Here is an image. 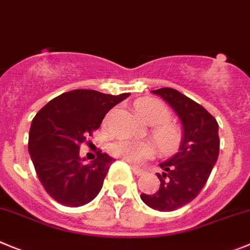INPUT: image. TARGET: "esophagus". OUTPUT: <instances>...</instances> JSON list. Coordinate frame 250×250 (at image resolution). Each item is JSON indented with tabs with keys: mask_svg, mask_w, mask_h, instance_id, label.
Listing matches in <instances>:
<instances>
[{
	"mask_svg": "<svg viewBox=\"0 0 250 250\" xmlns=\"http://www.w3.org/2000/svg\"><path fill=\"white\" fill-rule=\"evenodd\" d=\"M132 170H133V172H134V174L137 175V176H142V175L144 174V170L143 169H139V167H134V165H132Z\"/></svg>",
	"mask_w": 250,
	"mask_h": 250,
	"instance_id": "obj_1",
	"label": "esophagus"
}]
</instances>
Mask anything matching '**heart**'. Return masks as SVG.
I'll return each instance as SVG.
<instances>
[{
	"label": "heart",
	"instance_id": "obj_1",
	"mask_svg": "<svg viewBox=\"0 0 250 250\" xmlns=\"http://www.w3.org/2000/svg\"><path fill=\"white\" fill-rule=\"evenodd\" d=\"M137 111L146 123L153 125L151 136L157 142L160 150L171 153L178 148L183 138L181 128L170 122V111L167 104L155 99H142L136 104ZM113 157L121 158L129 164L141 165L151 159L155 148L146 141H120L109 146Z\"/></svg>",
	"mask_w": 250,
	"mask_h": 250
}]
</instances>
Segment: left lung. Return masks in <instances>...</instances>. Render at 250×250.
<instances>
[{"label":"left lung","instance_id":"obj_1","mask_svg":"<svg viewBox=\"0 0 250 250\" xmlns=\"http://www.w3.org/2000/svg\"><path fill=\"white\" fill-rule=\"evenodd\" d=\"M172 107L183 125L178 153L159 164V190L142 193L146 206L163 212L175 211L192 201L207 183L220 153L218 123L201 104L170 87L153 90Z\"/></svg>","mask_w":250,"mask_h":250}]
</instances>
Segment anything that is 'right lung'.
<instances>
[{"mask_svg": "<svg viewBox=\"0 0 250 250\" xmlns=\"http://www.w3.org/2000/svg\"><path fill=\"white\" fill-rule=\"evenodd\" d=\"M128 96L72 90L53 99L36 114L28 150L39 181L55 201L79 207L99 195L114 160L100 150L87 164L80 158V146L99 129L107 112Z\"/></svg>", "mask_w": 250, "mask_h": 250, "instance_id": "1", "label": "right lung"}]
</instances>
